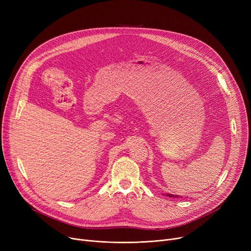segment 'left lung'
<instances>
[{"instance_id":"left-lung-1","label":"left lung","mask_w":251,"mask_h":251,"mask_svg":"<svg viewBox=\"0 0 251 251\" xmlns=\"http://www.w3.org/2000/svg\"><path fill=\"white\" fill-rule=\"evenodd\" d=\"M166 196H169V197H175V199H179V195H174V194H170V193H168Z\"/></svg>"}]
</instances>
